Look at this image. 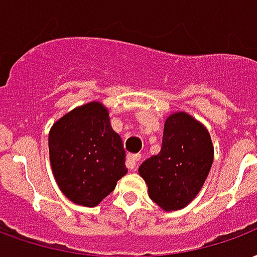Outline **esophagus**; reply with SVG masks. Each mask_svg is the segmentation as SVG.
Instances as JSON below:
<instances>
[{
	"instance_id": "1",
	"label": "esophagus",
	"mask_w": 257,
	"mask_h": 257,
	"mask_svg": "<svg viewBox=\"0 0 257 257\" xmlns=\"http://www.w3.org/2000/svg\"><path fill=\"white\" fill-rule=\"evenodd\" d=\"M139 161H140V155H138V154H129L128 157H126V167L131 169V170H134Z\"/></svg>"
}]
</instances>
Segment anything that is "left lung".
I'll return each instance as SVG.
<instances>
[{
    "label": "left lung",
    "mask_w": 257,
    "mask_h": 257,
    "mask_svg": "<svg viewBox=\"0 0 257 257\" xmlns=\"http://www.w3.org/2000/svg\"><path fill=\"white\" fill-rule=\"evenodd\" d=\"M212 159L208 131L187 113H176L165 122L159 154L146 159L139 173L158 206L166 211L180 210L199 193Z\"/></svg>",
    "instance_id": "1"
}]
</instances>
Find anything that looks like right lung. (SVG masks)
I'll use <instances>...</instances> for the list:
<instances>
[{
  "mask_svg": "<svg viewBox=\"0 0 257 257\" xmlns=\"http://www.w3.org/2000/svg\"><path fill=\"white\" fill-rule=\"evenodd\" d=\"M51 169L58 187L76 204L94 207L126 174L122 140L99 102L72 110L49 135Z\"/></svg>",
  "mask_w": 257,
  "mask_h": 257,
  "instance_id": "add662e5",
  "label": "right lung"
}]
</instances>
